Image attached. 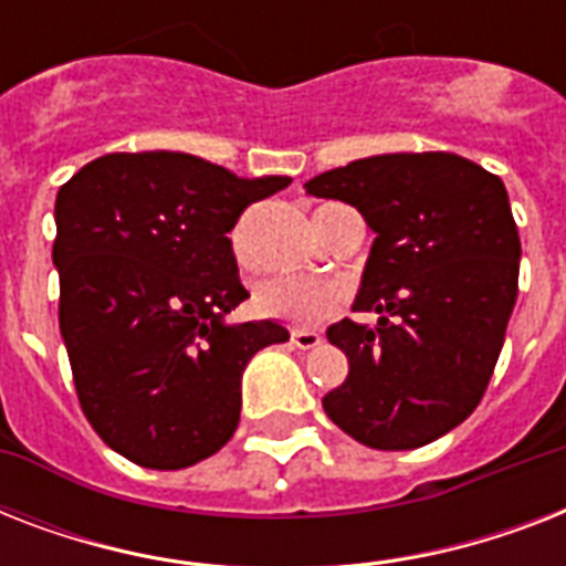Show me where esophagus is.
<instances>
[{
	"instance_id": "1",
	"label": "esophagus",
	"mask_w": 566,
	"mask_h": 566,
	"mask_svg": "<svg viewBox=\"0 0 566 566\" xmlns=\"http://www.w3.org/2000/svg\"><path fill=\"white\" fill-rule=\"evenodd\" d=\"M291 344L305 353V349H317V346L323 344V337H319L317 332H311V328H296L291 335Z\"/></svg>"
}]
</instances>
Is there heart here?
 I'll return each instance as SVG.
<instances>
[{"instance_id": "heart-1", "label": "heart", "mask_w": 566, "mask_h": 566, "mask_svg": "<svg viewBox=\"0 0 566 566\" xmlns=\"http://www.w3.org/2000/svg\"><path fill=\"white\" fill-rule=\"evenodd\" d=\"M234 252L243 261L247 258V226L234 231ZM344 291L337 284L317 282V279H300V275H273L258 284L255 305L264 317L284 319L293 326H317L340 308Z\"/></svg>"}]
</instances>
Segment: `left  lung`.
I'll return each mask as SVG.
<instances>
[{
  "label": "left lung",
  "instance_id": "8db88e82",
  "mask_svg": "<svg viewBox=\"0 0 566 566\" xmlns=\"http://www.w3.org/2000/svg\"><path fill=\"white\" fill-rule=\"evenodd\" d=\"M355 205L373 240L355 311L326 332L349 376L323 399L364 447H426L482 402L517 302L520 234L500 176L452 153L376 155L305 185Z\"/></svg>",
  "mask_w": 566,
  "mask_h": 566
}]
</instances>
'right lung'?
<instances>
[{
    "mask_svg": "<svg viewBox=\"0 0 566 566\" xmlns=\"http://www.w3.org/2000/svg\"><path fill=\"white\" fill-rule=\"evenodd\" d=\"M291 185L196 155L111 153L55 199L57 323L93 431L128 461L181 470L226 447L249 358L279 323L226 326L247 300L229 231Z\"/></svg>",
    "mask_w": 566,
    "mask_h": 566,
    "instance_id": "right-lung-1",
    "label": "right lung"
}]
</instances>
